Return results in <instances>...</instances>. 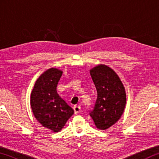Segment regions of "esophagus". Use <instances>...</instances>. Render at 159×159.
Masks as SVG:
<instances>
[{"label":"esophagus","mask_w":159,"mask_h":159,"mask_svg":"<svg viewBox=\"0 0 159 159\" xmlns=\"http://www.w3.org/2000/svg\"><path fill=\"white\" fill-rule=\"evenodd\" d=\"M74 113L75 114H78L81 111V108H80V106H74Z\"/></svg>","instance_id":"1"}]
</instances>
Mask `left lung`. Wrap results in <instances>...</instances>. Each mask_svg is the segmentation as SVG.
Returning a JSON list of instances; mask_svg holds the SVG:
<instances>
[{
    "instance_id": "1",
    "label": "left lung",
    "mask_w": 159,
    "mask_h": 159,
    "mask_svg": "<svg viewBox=\"0 0 159 159\" xmlns=\"http://www.w3.org/2000/svg\"><path fill=\"white\" fill-rule=\"evenodd\" d=\"M98 98L90 116L99 130L114 125L124 111L126 104L125 87L117 74L109 66L98 64L90 70Z\"/></svg>"
}]
</instances>
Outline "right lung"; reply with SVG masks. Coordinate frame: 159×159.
Returning <instances> with one entry per match:
<instances>
[{
    "mask_svg": "<svg viewBox=\"0 0 159 159\" xmlns=\"http://www.w3.org/2000/svg\"><path fill=\"white\" fill-rule=\"evenodd\" d=\"M62 71L50 68L45 71L35 83L30 96V104L35 118L44 128L55 133L60 131L74 109L57 93V85Z\"/></svg>",
    "mask_w": 159,
    "mask_h": 159,
    "instance_id": "obj_1",
    "label": "right lung"
}]
</instances>
